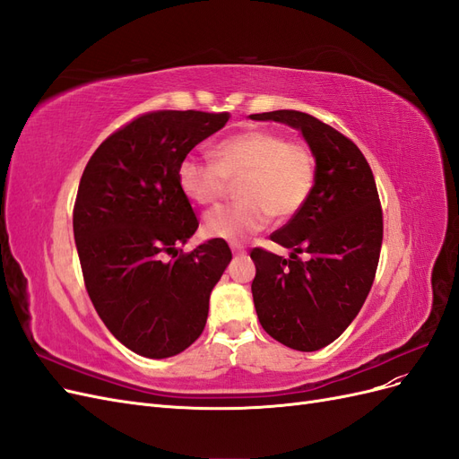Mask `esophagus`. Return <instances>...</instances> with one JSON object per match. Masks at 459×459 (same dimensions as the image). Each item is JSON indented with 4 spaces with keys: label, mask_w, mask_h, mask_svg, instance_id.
Wrapping results in <instances>:
<instances>
[{
    "label": "esophagus",
    "mask_w": 459,
    "mask_h": 459,
    "mask_svg": "<svg viewBox=\"0 0 459 459\" xmlns=\"http://www.w3.org/2000/svg\"><path fill=\"white\" fill-rule=\"evenodd\" d=\"M231 253L235 255V256H243V255H247V251H245V247L243 245H231Z\"/></svg>",
    "instance_id": "34e87169"
}]
</instances>
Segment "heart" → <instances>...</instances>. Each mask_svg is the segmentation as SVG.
I'll list each match as a JSON object with an SVG mask.
<instances>
[{
    "label": "heart",
    "mask_w": 459,
    "mask_h": 459,
    "mask_svg": "<svg viewBox=\"0 0 459 459\" xmlns=\"http://www.w3.org/2000/svg\"><path fill=\"white\" fill-rule=\"evenodd\" d=\"M179 191L195 204H214L238 182L239 204L206 212V238L239 243L262 231L272 216L287 220L308 201L316 159L312 151L270 130H251L226 137L212 149V162L187 155L178 164Z\"/></svg>",
    "instance_id": "obj_1"
}]
</instances>
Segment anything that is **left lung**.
Returning <instances> with one entry per match:
<instances>
[{
    "instance_id": "left-lung-1",
    "label": "left lung",
    "mask_w": 459,
    "mask_h": 459,
    "mask_svg": "<svg viewBox=\"0 0 459 459\" xmlns=\"http://www.w3.org/2000/svg\"><path fill=\"white\" fill-rule=\"evenodd\" d=\"M248 118L299 130L316 159L308 201L272 235L290 256L251 253L260 325L289 349L314 352L352 324L371 289L383 243L377 186L362 151L322 120L299 110ZM299 252L309 258L300 261Z\"/></svg>"
}]
</instances>
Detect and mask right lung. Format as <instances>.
Returning <instances> with one entry per match:
<instances>
[{
  "instance_id": "obj_1",
  "label": "right lung",
  "mask_w": 459,
  "mask_h": 459,
  "mask_svg": "<svg viewBox=\"0 0 459 459\" xmlns=\"http://www.w3.org/2000/svg\"><path fill=\"white\" fill-rule=\"evenodd\" d=\"M228 120L201 110L143 115L107 137L82 174L73 226L88 295L107 329L140 356L170 358L199 339L231 260L221 239L162 258L199 228L178 164Z\"/></svg>"
}]
</instances>
